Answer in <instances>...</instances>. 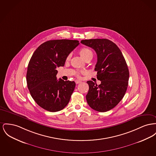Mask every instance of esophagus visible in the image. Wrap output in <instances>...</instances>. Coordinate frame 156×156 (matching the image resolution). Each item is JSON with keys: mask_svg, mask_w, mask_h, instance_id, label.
<instances>
[{"mask_svg": "<svg viewBox=\"0 0 156 156\" xmlns=\"http://www.w3.org/2000/svg\"><path fill=\"white\" fill-rule=\"evenodd\" d=\"M81 83V81H79V80H76V81H75V83H76V84L80 83Z\"/></svg>", "mask_w": 156, "mask_h": 156, "instance_id": "obj_1", "label": "esophagus"}]
</instances>
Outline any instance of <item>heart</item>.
Masks as SVG:
<instances>
[{"instance_id":"b5f03b06","label":"heart","mask_w":156,"mask_h":156,"mask_svg":"<svg viewBox=\"0 0 156 156\" xmlns=\"http://www.w3.org/2000/svg\"><path fill=\"white\" fill-rule=\"evenodd\" d=\"M79 53L80 55L82 56L83 59L84 60H86L87 59L89 58H92V56H93V53L92 52L91 50L88 48H87V47H83L82 48L80 51H79ZM70 58V55H68L66 58V60H69ZM79 73H76V75L78 76H79Z\"/></svg>"}]
</instances>
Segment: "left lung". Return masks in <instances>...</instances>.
Wrapping results in <instances>:
<instances>
[{"instance_id": "8db88e82", "label": "left lung", "mask_w": 156, "mask_h": 156, "mask_svg": "<svg viewBox=\"0 0 156 156\" xmlns=\"http://www.w3.org/2000/svg\"><path fill=\"white\" fill-rule=\"evenodd\" d=\"M81 43L96 52L95 71L97 79L101 81L98 85L92 81L87 82L89 85L87 101L93 110L108 111L119 103L127 91L129 71L126 61L119 48L108 39H86Z\"/></svg>"}]
</instances>
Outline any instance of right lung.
Segmentation results:
<instances>
[{
  "mask_svg": "<svg viewBox=\"0 0 156 156\" xmlns=\"http://www.w3.org/2000/svg\"><path fill=\"white\" fill-rule=\"evenodd\" d=\"M79 44L76 40H51L41 44L32 56L27 73V85L32 97L42 108L56 112L68 104L75 83L58 80L56 69L64 66L67 56Z\"/></svg>",
  "mask_w": 156,
  "mask_h": 156,
  "instance_id": "obj_1",
  "label": "right lung"
}]
</instances>
